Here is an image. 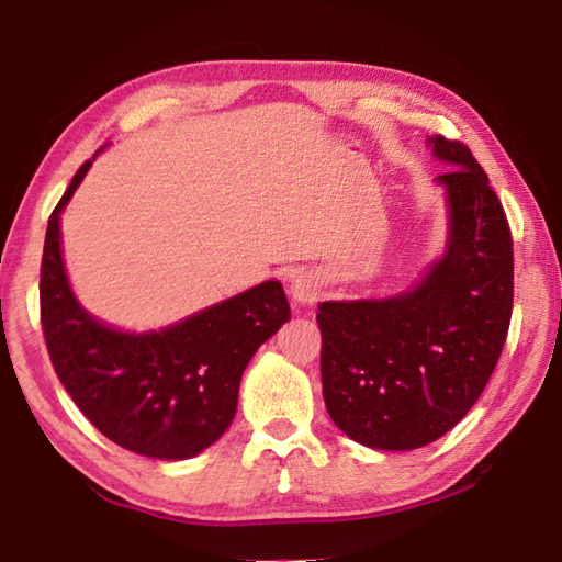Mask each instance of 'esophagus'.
Instances as JSON below:
<instances>
[{
    "mask_svg": "<svg viewBox=\"0 0 562 562\" xmlns=\"http://www.w3.org/2000/svg\"><path fill=\"white\" fill-rule=\"evenodd\" d=\"M290 292H292L294 302H302V304L317 302L319 294H322V280H319V274L312 272V270L297 272V274H294V278H292V282H290Z\"/></svg>",
    "mask_w": 562,
    "mask_h": 562,
    "instance_id": "esophagus-1",
    "label": "esophagus"
}]
</instances>
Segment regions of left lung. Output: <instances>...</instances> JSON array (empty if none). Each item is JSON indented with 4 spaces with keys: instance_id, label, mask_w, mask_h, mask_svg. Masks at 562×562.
Listing matches in <instances>:
<instances>
[{
    "instance_id": "obj_1",
    "label": "left lung",
    "mask_w": 562,
    "mask_h": 562,
    "mask_svg": "<svg viewBox=\"0 0 562 562\" xmlns=\"http://www.w3.org/2000/svg\"><path fill=\"white\" fill-rule=\"evenodd\" d=\"M451 164L443 258L414 290L322 302V394L341 431L369 449L441 439L486 389L513 312V240L496 190L469 146L429 138Z\"/></svg>"
}]
</instances>
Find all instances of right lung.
Returning a JSON list of instances; mask_svg holds the SVG:
<instances>
[{
    "label": "right lung",
    "mask_w": 562,
    "mask_h": 562,
    "mask_svg": "<svg viewBox=\"0 0 562 562\" xmlns=\"http://www.w3.org/2000/svg\"><path fill=\"white\" fill-rule=\"evenodd\" d=\"M91 160L54 207L42 255V329L56 376L97 429L133 453L180 461L231 426L255 351L290 319L278 280L146 335L111 329L76 302L61 260L59 215Z\"/></svg>",
    "instance_id": "add662e5"
}]
</instances>
